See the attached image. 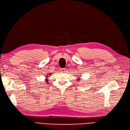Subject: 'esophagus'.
I'll return each mask as SVG.
<instances>
[{
    "mask_svg": "<svg viewBox=\"0 0 130 130\" xmlns=\"http://www.w3.org/2000/svg\"><path fill=\"white\" fill-rule=\"evenodd\" d=\"M65 70H66L65 69H61V70H60L61 72H65Z\"/></svg>",
    "mask_w": 130,
    "mask_h": 130,
    "instance_id": "1",
    "label": "esophagus"
}]
</instances>
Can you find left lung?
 <instances>
[{
  "label": "left lung",
  "instance_id": "left-lung-1",
  "mask_svg": "<svg viewBox=\"0 0 130 130\" xmlns=\"http://www.w3.org/2000/svg\"><path fill=\"white\" fill-rule=\"evenodd\" d=\"M80 80V77H78V78H77V81H79Z\"/></svg>",
  "mask_w": 130,
  "mask_h": 130
}]
</instances>
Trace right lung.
<instances>
[{
    "label": "right lung",
    "instance_id": "right-lung-1",
    "mask_svg": "<svg viewBox=\"0 0 130 130\" xmlns=\"http://www.w3.org/2000/svg\"><path fill=\"white\" fill-rule=\"evenodd\" d=\"M51 73H49L47 75H46V77H45L46 78H45V81L46 82V83H48V77H50V76H51Z\"/></svg>",
    "mask_w": 130,
    "mask_h": 130
}]
</instances>
